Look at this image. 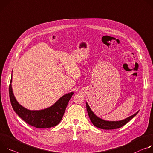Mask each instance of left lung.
Segmentation results:
<instances>
[{
	"instance_id": "1",
	"label": "left lung",
	"mask_w": 153,
	"mask_h": 153,
	"mask_svg": "<svg viewBox=\"0 0 153 153\" xmlns=\"http://www.w3.org/2000/svg\"><path fill=\"white\" fill-rule=\"evenodd\" d=\"M86 108L87 111L89 115V117L91 119V121L93 123V125L100 129H114L120 128L126 125L128 122H129L133 117H134L135 115L137 114L139 112H137L134 115H132L131 116L125 118L124 120H120V121H106L105 120L101 119V118L98 117L91 110L90 108L89 105L86 103Z\"/></svg>"
}]
</instances>
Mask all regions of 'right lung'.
<instances>
[{"label":"right lung","instance_id":"right-lung-1","mask_svg":"<svg viewBox=\"0 0 153 153\" xmlns=\"http://www.w3.org/2000/svg\"><path fill=\"white\" fill-rule=\"evenodd\" d=\"M12 76L9 86V94L13 110L28 125L37 128H47L56 126L61 122L69 101L74 94L68 93L61 97L52 106L46 109L31 111L22 106L14 96L12 87Z\"/></svg>","mask_w":153,"mask_h":153}]
</instances>
